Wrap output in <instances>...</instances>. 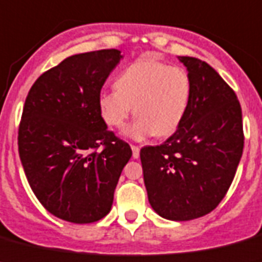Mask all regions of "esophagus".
<instances>
[{
  "label": "esophagus",
  "mask_w": 262,
  "mask_h": 262,
  "mask_svg": "<svg viewBox=\"0 0 262 262\" xmlns=\"http://www.w3.org/2000/svg\"><path fill=\"white\" fill-rule=\"evenodd\" d=\"M131 149H133V158L138 159L140 154V148L138 146H131Z\"/></svg>",
  "instance_id": "34e87169"
}]
</instances>
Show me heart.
<instances>
[{
    "label": "heart",
    "mask_w": 262,
    "mask_h": 262,
    "mask_svg": "<svg viewBox=\"0 0 262 262\" xmlns=\"http://www.w3.org/2000/svg\"><path fill=\"white\" fill-rule=\"evenodd\" d=\"M114 87V91H102L98 97L100 116L107 126L122 127L134 107L138 118L123 131L134 140L175 134L191 103L188 73L149 58H140L127 66Z\"/></svg>",
    "instance_id": "1"
}]
</instances>
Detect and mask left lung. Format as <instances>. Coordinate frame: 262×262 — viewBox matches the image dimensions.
I'll use <instances>...</instances> for the list:
<instances>
[{"label": "left lung", "mask_w": 262, "mask_h": 262, "mask_svg": "<svg viewBox=\"0 0 262 262\" xmlns=\"http://www.w3.org/2000/svg\"><path fill=\"white\" fill-rule=\"evenodd\" d=\"M178 59L191 78L188 111L164 143L140 149V160L154 211L188 221L213 211L231 187L243 155V114L213 67L193 57Z\"/></svg>", "instance_id": "1"}]
</instances>
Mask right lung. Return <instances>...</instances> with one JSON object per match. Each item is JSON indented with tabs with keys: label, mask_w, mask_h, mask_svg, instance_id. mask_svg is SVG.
<instances>
[{
	"label": "right lung",
	"mask_w": 262,
	"mask_h": 262,
	"mask_svg": "<svg viewBox=\"0 0 262 262\" xmlns=\"http://www.w3.org/2000/svg\"><path fill=\"white\" fill-rule=\"evenodd\" d=\"M123 55L116 49L66 58L31 86L22 111L18 151L34 195L74 224L103 219L133 151L107 129L98 97Z\"/></svg>",
	"instance_id": "right-lung-1"
}]
</instances>
